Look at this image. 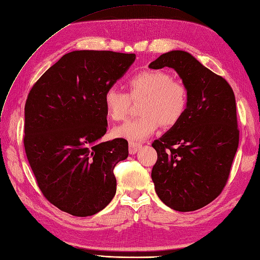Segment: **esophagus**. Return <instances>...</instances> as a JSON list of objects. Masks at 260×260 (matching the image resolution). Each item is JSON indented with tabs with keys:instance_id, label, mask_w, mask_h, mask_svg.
Instances as JSON below:
<instances>
[{
	"instance_id": "esophagus-1",
	"label": "esophagus",
	"mask_w": 260,
	"mask_h": 260,
	"mask_svg": "<svg viewBox=\"0 0 260 260\" xmlns=\"http://www.w3.org/2000/svg\"><path fill=\"white\" fill-rule=\"evenodd\" d=\"M141 144L140 143H137V142H129V153L131 154V155H133V154H136L139 152V150L141 149Z\"/></svg>"
}]
</instances>
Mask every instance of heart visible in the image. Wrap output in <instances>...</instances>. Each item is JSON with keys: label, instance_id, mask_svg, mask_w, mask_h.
<instances>
[{"label": "heart", "instance_id": "heart-1", "mask_svg": "<svg viewBox=\"0 0 260 260\" xmlns=\"http://www.w3.org/2000/svg\"><path fill=\"white\" fill-rule=\"evenodd\" d=\"M129 95L116 87H109L104 93L103 103L106 114L115 121L128 116L131 98L133 101L143 98L140 105L142 116L132 119L114 129V136L131 141H142L151 137L159 124L173 127L185 116L189 94L182 82L162 70H147L140 72L128 82Z\"/></svg>", "mask_w": 260, "mask_h": 260}]
</instances>
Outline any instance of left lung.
<instances>
[{"instance_id":"obj_1","label":"left lung","mask_w":260,"mask_h":260,"mask_svg":"<svg viewBox=\"0 0 260 260\" xmlns=\"http://www.w3.org/2000/svg\"><path fill=\"white\" fill-rule=\"evenodd\" d=\"M165 67L186 85L189 104L181 120L153 142L157 160L151 176L167 207L194 211L213 201L228 181L240 140L235 96L225 80L186 51L163 53L149 66Z\"/></svg>"}]
</instances>
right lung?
Segmentation results:
<instances>
[{
	"label": "right lung",
	"mask_w": 260,
	"mask_h": 260,
	"mask_svg": "<svg viewBox=\"0 0 260 260\" xmlns=\"http://www.w3.org/2000/svg\"><path fill=\"white\" fill-rule=\"evenodd\" d=\"M135 60V53L69 52L28 94L26 155L41 192L62 211L93 215L115 197L114 168L128 157V142H101L107 131L103 97Z\"/></svg>",
	"instance_id": "right-lung-1"
}]
</instances>
